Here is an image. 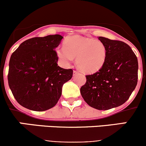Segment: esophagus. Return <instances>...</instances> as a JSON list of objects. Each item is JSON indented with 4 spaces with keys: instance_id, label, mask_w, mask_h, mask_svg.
<instances>
[{
    "instance_id": "esophagus-1",
    "label": "esophagus",
    "mask_w": 146,
    "mask_h": 146,
    "mask_svg": "<svg viewBox=\"0 0 146 146\" xmlns=\"http://www.w3.org/2000/svg\"><path fill=\"white\" fill-rule=\"evenodd\" d=\"M78 73V72L76 71V70H73V75H76Z\"/></svg>"
}]
</instances>
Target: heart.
<instances>
[{
  "label": "heart",
  "mask_w": 146,
  "mask_h": 146,
  "mask_svg": "<svg viewBox=\"0 0 146 146\" xmlns=\"http://www.w3.org/2000/svg\"><path fill=\"white\" fill-rule=\"evenodd\" d=\"M56 55L64 66L70 65L76 57V65L80 70L95 73L104 66L107 50L100 40L74 35L65 39L64 46L57 48Z\"/></svg>",
  "instance_id": "obj_1"
}]
</instances>
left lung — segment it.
<instances>
[{
	"label": "left lung",
	"mask_w": 146,
	"mask_h": 146,
	"mask_svg": "<svg viewBox=\"0 0 146 146\" xmlns=\"http://www.w3.org/2000/svg\"><path fill=\"white\" fill-rule=\"evenodd\" d=\"M98 39L107 47V59L99 71L86 76L80 93L90 107L107 110L128 100L138 82V64L127 44L102 36Z\"/></svg>",
	"instance_id": "left-lung-1"
}]
</instances>
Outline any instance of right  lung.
Returning a JSON list of instances; mask_svg holds the SVG:
<instances>
[{
    "label": "right lung",
    "mask_w": 146,
    "mask_h": 146,
    "mask_svg": "<svg viewBox=\"0 0 146 146\" xmlns=\"http://www.w3.org/2000/svg\"><path fill=\"white\" fill-rule=\"evenodd\" d=\"M63 36L51 35L25 41L13 53L9 62L8 85L17 102L28 110L42 111L56 104L72 69L58 66L55 49Z\"/></svg>",
    "instance_id": "right-lung-1"
}]
</instances>
